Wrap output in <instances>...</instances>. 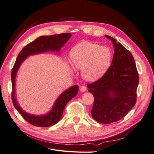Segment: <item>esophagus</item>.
<instances>
[{"instance_id": "obj_1", "label": "esophagus", "mask_w": 154, "mask_h": 154, "mask_svg": "<svg viewBox=\"0 0 154 154\" xmlns=\"http://www.w3.org/2000/svg\"><path fill=\"white\" fill-rule=\"evenodd\" d=\"M80 91H82V92H85V91H87V87H86V86L85 85H82L81 87H80Z\"/></svg>"}]
</instances>
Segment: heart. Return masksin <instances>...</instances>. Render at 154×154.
Wrapping results in <instances>:
<instances>
[{
  "mask_svg": "<svg viewBox=\"0 0 154 154\" xmlns=\"http://www.w3.org/2000/svg\"><path fill=\"white\" fill-rule=\"evenodd\" d=\"M70 57L73 67L82 69V76L85 80L95 81L110 67L112 52L107 47L84 42L74 46Z\"/></svg>",
  "mask_w": 154,
  "mask_h": 154,
  "instance_id": "heart-1",
  "label": "heart"
}]
</instances>
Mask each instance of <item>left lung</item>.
<instances>
[{"label": "left lung", "instance_id": "obj_1", "mask_svg": "<svg viewBox=\"0 0 154 154\" xmlns=\"http://www.w3.org/2000/svg\"><path fill=\"white\" fill-rule=\"evenodd\" d=\"M105 36L114 45L112 61L104 75L87 87L94 98L92 118L109 124L124 118L136 105L139 77L131 53L112 37Z\"/></svg>", "mask_w": 154, "mask_h": 154}]
</instances>
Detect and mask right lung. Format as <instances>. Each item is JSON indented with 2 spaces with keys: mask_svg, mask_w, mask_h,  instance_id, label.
Instances as JSON below:
<instances>
[{
  "mask_svg": "<svg viewBox=\"0 0 154 154\" xmlns=\"http://www.w3.org/2000/svg\"><path fill=\"white\" fill-rule=\"evenodd\" d=\"M71 36V33H61L49 36H41L34 41L26 45L18 55L15 64L11 71L12 92L11 100L13 104L17 111L20 114L26 122L32 125L40 127H48L57 123L61 119L63 110L68 102L72 97L76 96L78 86L74 85L68 90L63 92L56 101L53 109L48 114L41 116H36L27 114L21 109L18 105L15 97V79L17 70L21 63L29 55L44 53L48 51H59L62 46L66 44Z\"/></svg>",
  "mask_w": 154,
  "mask_h": 154,
  "instance_id": "right-lung-1",
  "label": "right lung"
}]
</instances>
